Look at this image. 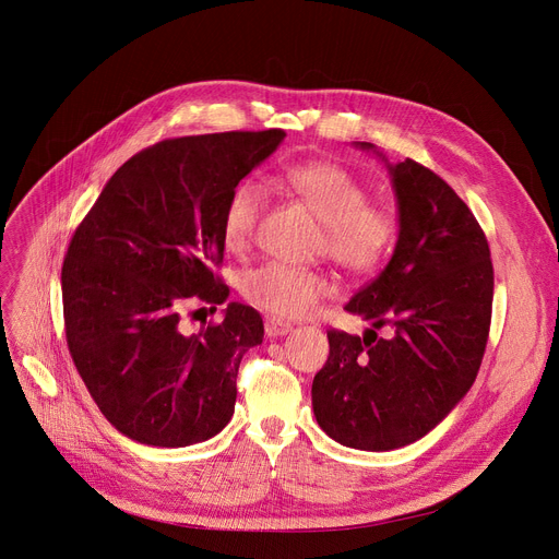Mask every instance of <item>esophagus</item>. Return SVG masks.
<instances>
[{"mask_svg":"<svg viewBox=\"0 0 559 559\" xmlns=\"http://www.w3.org/2000/svg\"><path fill=\"white\" fill-rule=\"evenodd\" d=\"M292 331V326L287 324V321H281V319H267L264 321V333H267V337H283Z\"/></svg>","mask_w":559,"mask_h":559,"instance_id":"34e87169","label":"esophagus"}]
</instances>
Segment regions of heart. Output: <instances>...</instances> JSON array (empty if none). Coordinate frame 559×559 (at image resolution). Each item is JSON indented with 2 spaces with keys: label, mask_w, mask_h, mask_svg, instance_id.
<instances>
[{
  "label": "heart",
  "mask_w": 559,
  "mask_h": 559,
  "mask_svg": "<svg viewBox=\"0 0 559 559\" xmlns=\"http://www.w3.org/2000/svg\"><path fill=\"white\" fill-rule=\"evenodd\" d=\"M283 181L310 213L324 224L319 247L350 274H369L390 255L399 224L383 205H371L367 188L335 163H299L285 169ZM267 205V190L255 179H242L226 199L222 240L228 251H245ZM242 297L274 317H308L329 292V281L310 270L283 262H264L240 278Z\"/></svg>",
  "instance_id": "1"
}]
</instances>
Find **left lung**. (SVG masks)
Instances as JSON below:
<instances>
[{
	"label": "left lung",
	"mask_w": 559,
	"mask_h": 559,
	"mask_svg": "<svg viewBox=\"0 0 559 559\" xmlns=\"http://www.w3.org/2000/svg\"><path fill=\"white\" fill-rule=\"evenodd\" d=\"M385 163L399 235L385 270L344 306L369 329L329 331L331 354L312 380L319 428L360 451H394L428 435L472 390L491 321L493 267L474 213L415 163ZM389 335L378 338L374 333Z\"/></svg>",
	"instance_id": "obj_1"
}]
</instances>
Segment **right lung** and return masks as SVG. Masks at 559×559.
<instances>
[{
	"label": "right lung",
	"mask_w": 559,
	"mask_h": 559,
	"mask_svg": "<svg viewBox=\"0 0 559 559\" xmlns=\"http://www.w3.org/2000/svg\"><path fill=\"white\" fill-rule=\"evenodd\" d=\"M283 138L270 129L163 140L110 176L74 230L61 274L70 354L102 415L138 444H199L233 417L235 378L262 344V319L230 301L219 324L186 333L181 310L228 299L213 274L226 199Z\"/></svg>",
	"instance_id": "1"
}]
</instances>
